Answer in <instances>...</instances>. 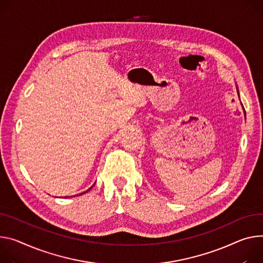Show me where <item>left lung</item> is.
I'll list each match as a JSON object with an SVG mask.
<instances>
[{
	"instance_id": "left-lung-1",
	"label": "left lung",
	"mask_w": 263,
	"mask_h": 263,
	"mask_svg": "<svg viewBox=\"0 0 263 263\" xmlns=\"http://www.w3.org/2000/svg\"><path fill=\"white\" fill-rule=\"evenodd\" d=\"M236 88H237V93H238V97H239V91H238V87L236 86Z\"/></svg>"
}]
</instances>
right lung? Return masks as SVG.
I'll return each instance as SVG.
<instances>
[{
    "instance_id": "right-lung-1",
    "label": "right lung",
    "mask_w": 263,
    "mask_h": 263,
    "mask_svg": "<svg viewBox=\"0 0 263 263\" xmlns=\"http://www.w3.org/2000/svg\"><path fill=\"white\" fill-rule=\"evenodd\" d=\"M93 185H94V184H93ZM93 185H92V186H93ZM92 186H91L90 189H92ZM90 189H89V190H87V191H86V192H84V193H87V192H88V191H90ZM84 193H81V194H84ZM81 194H80V195H81Z\"/></svg>"
}]
</instances>
